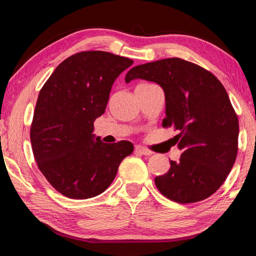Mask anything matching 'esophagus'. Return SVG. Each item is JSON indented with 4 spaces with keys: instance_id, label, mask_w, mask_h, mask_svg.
<instances>
[{
    "instance_id": "obj_1",
    "label": "esophagus",
    "mask_w": 256,
    "mask_h": 256,
    "mask_svg": "<svg viewBox=\"0 0 256 256\" xmlns=\"http://www.w3.org/2000/svg\"><path fill=\"white\" fill-rule=\"evenodd\" d=\"M135 152L138 154H142V155H152L150 150H148L147 148H145V147H142V146H136Z\"/></svg>"
}]
</instances>
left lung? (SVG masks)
Segmentation results:
<instances>
[{
    "label": "left lung",
    "instance_id": "1",
    "mask_svg": "<svg viewBox=\"0 0 256 256\" xmlns=\"http://www.w3.org/2000/svg\"><path fill=\"white\" fill-rule=\"evenodd\" d=\"M135 78L163 88L162 124L180 132V160H170L171 168L155 178L156 186L178 204L207 199L225 182L237 155L238 118L225 88L209 70L176 57L132 67L124 80Z\"/></svg>",
    "mask_w": 256,
    "mask_h": 256
}]
</instances>
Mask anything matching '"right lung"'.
I'll return each instance as SVG.
<instances>
[{
    "mask_svg": "<svg viewBox=\"0 0 256 256\" xmlns=\"http://www.w3.org/2000/svg\"><path fill=\"white\" fill-rule=\"evenodd\" d=\"M132 62L106 52H78L62 62L40 90L30 129L34 156L47 181L67 198L101 194L132 153L130 142L106 144L93 134L112 84Z\"/></svg>",
    "mask_w": 256,
    "mask_h": 256,
    "instance_id": "obj_1",
    "label": "right lung"
}]
</instances>
